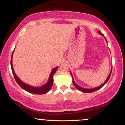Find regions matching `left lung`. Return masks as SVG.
<instances>
[{
	"mask_svg": "<svg viewBox=\"0 0 125 125\" xmlns=\"http://www.w3.org/2000/svg\"><path fill=\"white\" fill-rule=\"evenodd\" d=\"M98 32H99V33L100 35H102V36H104V35H103L101 31H98ZM105 40H106V43H107V40H106V38H105ZM111 73H112V69H111V71H110V73H109V74L108 77H107V78L106 79V80L105 82H104V83L102 84V85H100V86H98V87H94V88H91V89H86V88H83V87H81V86H79L77 85V84L75 82H74L73 77L72 74L71 72V74L72 77V79H73L72 82H73V83L74 86H75L76 87L77 89H78L79 90H80V91L82 92H84V93H91V92H93L96 91V90H99V89L101 88V87H102L103 86H104V85H105V84H106V83L107 82V81H108L109 79L110 76V74H111Z\"/></svg>",
	"mask_w": 125,
	"mask_h": 125,
	"instance_id": "1",
	"label": "left lung"
}]
</instances>
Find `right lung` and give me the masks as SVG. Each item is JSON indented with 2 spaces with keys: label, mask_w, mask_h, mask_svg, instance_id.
Masks as SVG:
<instances>
[{
  "label": "right lung",
  "mask_w": 125,
  "mask_h": 125,
  "mask_svg": "<svg viewBox=\"0 0 125 125\" xmlns=\"http://www.w3.org/2000/svg\"><path fill=\"white\" fill-rule=\"evenodd\" d=\"M14 52V51H13ZM13 52L12 54V58H11V62H10V64H11V67H12V73L13 74L14 77L15 79V81H16V82L18 83V84L19 85L21 86L23 89H24L26 91L28 92L31 93V94H46L49 91L51 90V89L52 87L53 84V75L54 73L56 72L57 69H58V67H55V68L53 69L52 70L51 74H50L49 76V78L48 82L44 85L42 86H40V87H34L32 86L31 85H28V84L25 83L23 82H22L20 79L19 77L17 76L16 74L15 71H14L13 67V64H12V56H13Z\"/></svg>",
  "instance_id": "obj_1"
}]
</instances>
